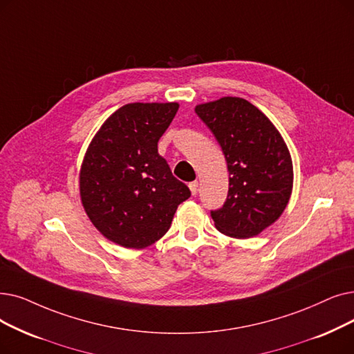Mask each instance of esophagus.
Segmentation results:
<instances>
[{
    "label": "esophagus",
    "instance_id": "esophagus-1",
    "mask_svg": "<svg viewBox=\"0 0 354 354\" xmlns=\"http://www.w3.org/2000/svg\"><path fill=\"white\" fill-rule=\"evenodd\" d=\"M189 189H191L192 195H196V192H198V182L196 180L189 182Z\"/></svg>",
    "mask_w": 354,
    "mask_h": 354
}]
</instances>
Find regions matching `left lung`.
Instances as JSON below:
<instances>
[{
	"label": "left lung",
	"instance_id": "8db88e82",
	"mask_svg": "<svg viewBox=\"0 0 354 354\" xmlns=\"http://www.w3.org/2000/svg\"><path fill=\"white\" fill-rule=\"evenodd\" d=\"M196 115L218 142L228 169V194L211 217L236 239L262 233L279 218L292 191V160L279 131L253 104L224 97L198 105Z\"/></svg>",
	"mask_w": 354,
	"mask_h": 354
}]
</instances>
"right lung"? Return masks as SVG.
<instances>
[{"mask_svg": "<svg viewBox=\"0 0 354 354\" xmlns=\"http://www.w3.org/2000/svg\"><path fill=\"white\" fill-rule=\"evenodd\" d=\"M179 109L176 102H134L106 120L85 155L80 189L100 232L129 249H143L169 230L178 205L191 196L158 142Z\"/></svg>", "mask_w": 354, "mask_h": 354, "instance_id": "right-lung-1", "label": "right lung"}]
</instances>
